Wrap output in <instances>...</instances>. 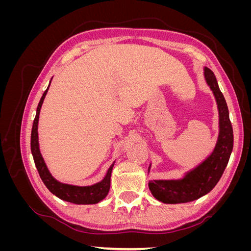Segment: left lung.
<instances>
[{
    "instance_id": "8db88e82",
    "label": "left lung",
    "mask_w": 251,
    "mask_h": 251,
    "mask_svg": "<svg viewBox=\"0 0 251 251\" xmlns=\"http://www.w3.org/2000/svg\"><path fill=\"white\" fill-rule=\"evenodd\" d=\"M206 82L214 92L219 109L220 133L212 154L198 168L186 174L181 180H154L149 187L155 198L163 203H186L199 199L216 186L228 163L233 148V131L225 98L217 78L208 68L204 69Z\"/></svg>"
}]
</instances>
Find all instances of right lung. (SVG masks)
Segmentation results:
<instances>
[{
  "label": "right lung",
  "mask_w": 251,
  "mask_h": 251,
  "mask_svg": "<svg viewBox=\"0 0 251 251\" xmlns=\"http://www.w3.org/2000/svg\"><path fill=\"white\" fill-rule=\"evenodd\" d=\"M50 86V85H49ZM49 86L47 90L45 91L41 100L39 102L36 109V115L33 120L32 131H31V151L33 156V160L37 172L40 174V177L43 180L44 184L47 186L49 191L54 194L59 199L75 203V204H95L101 201L105 198L108 195L110 185H111V173L113 170L114 163L110 166L108 170L107 175L102 181L98 182V183L91 185V186H74L69 184H64L60 182L56 181L54 178L51 176L49 173L46 163H45L44 159L41 155L40 148H39V136H37V124H39V115L42 108V104L44 101V98L46 96Z\"/></svg>",
  "instance_id": "right-lung-1"
}]
</instances>
